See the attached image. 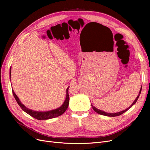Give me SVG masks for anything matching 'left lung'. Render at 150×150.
Listing matches in <instances>:
<instances>
[{
  "instance_id": "1",
  "label": "left lung",
  "mask_w": 150,
  "mask_h": 150,
  "mask_svg": "<svg viewBox=\"0 0 150 150\" xmlns=\"http://www.w3.org/2000/svg\"><path fill=\"white\" fill-rule=\"evenodd\" d=\"M142 87H141L140 91V92H139V95H138V96L137 97V98H136V100H134V101L133 102L132 104L128 108H127V109L124 110V111H120V112H117V113H107V112H104V111H101V110H100V109H97L96 107H94V106H93V105H91V106H92V108H93V109L94 110V111H95L96 112H97L98 114H101V115H106V116H108V117H116V116L120 115H122V114H123L124 112H125L126 111H127L129 108H131L134 105V104L136 103V101H137V100H138V98H139V96H140V93H141Z\"/></svg>"
}]
</instances>
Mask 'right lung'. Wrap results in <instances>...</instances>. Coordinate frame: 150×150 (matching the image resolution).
I'll return each mask as SVG.
<instances>
[{
	"mask_svg": "<svg viewBox=\"0 0 150 150\" xmlns=\"http://www.w3.org/2000/svg\"><path fill=\"white\" fill-rule=\"evenodd\" d=\"M10 76H11V68L10 70ZM69 88L67 89L66 98L64 102V103L62 104V105L57 109H54V110H52V111H47V112H38V111H32V110L28 109L23 104L21 103V102L20 101L19 99L18 98L17 96L16 95L15 93L14 92V91L13 90H12V92H13V94L15 100H16L17 103H18V105H19V106L21 108V109L23 110V111H25L26 113H27L31 117H34L35 119H36L37 120H47V119H53V118L57 117L62 115V114H64L67 110L68 106H69V92H68Z\"/></svg>",
	"mask_w": 150,
	"mask_h": 150,
	"instance_id": "right-lung-1",
	"label": "right lung"
}]
</instances>
